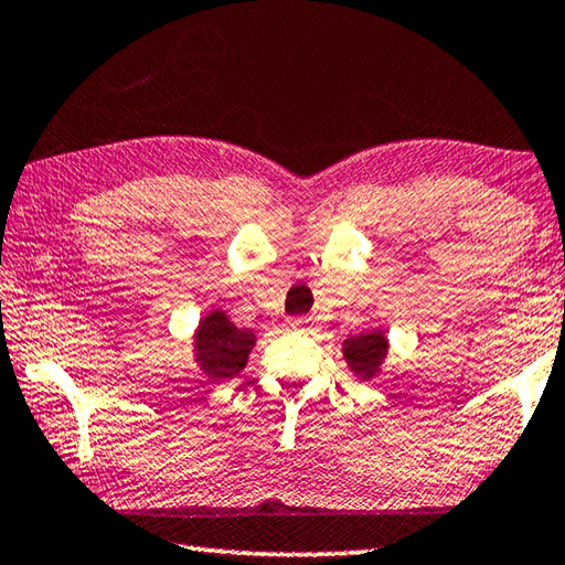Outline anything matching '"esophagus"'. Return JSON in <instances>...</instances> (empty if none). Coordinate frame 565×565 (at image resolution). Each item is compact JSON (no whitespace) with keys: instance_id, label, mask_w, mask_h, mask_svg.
<instances>
[{"instance_id":"1","label":"esophagus","mask_w":565,"mask_h":565,"mask_svg":"<svg viewBox=\"0 0 565 565\" xmlns=\"http://www.w3.org/2000/svg\"><path fill=\"white\" fill-rule=\"evenodd\" d=\"M289 328H291V331H309V328H311V318L296 316V318H291V321H289Z\"/></svg>"}]
</instances>
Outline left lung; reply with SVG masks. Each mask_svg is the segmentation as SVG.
I'll list each match as a JSON object with an SVG mask.
<instances>
[{"label": "left lung", "instance_id": "obj_1", "mask_svg": "<svg viewBox=\"0 0 565 565\" xmlns=\"http://www.w3.org/2000/svg\"><path fill=\"white\" fill-rule=\"evenodd\" d=\"M387 351V343L383 333H361V335H353L348 338L343 343V353H345V361L351 365V371L358 375H373L377 371V365L385 358Z\"/></svg>", "mask_w": 565, "mask_h": 565}]
</instances>
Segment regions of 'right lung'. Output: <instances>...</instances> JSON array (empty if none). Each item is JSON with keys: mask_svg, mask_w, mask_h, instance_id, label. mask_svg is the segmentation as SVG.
<instances>
[{"mask_svg": "<svg viewBox=\"0 0 565 565\" xmlns=\"http://www.w3.org/2000/svg\"><path fill=\"white\" fill-rule=\"evenodd\" d=\"M254 345L249 331L234 326L222 311L204 318L198 331V358L210 377H234Z\"/></svg>", "mask_w": 565, "mask_h": 565, "instance_id": "obj_1", "label": "right lung"}]
</instances>
